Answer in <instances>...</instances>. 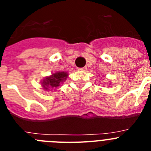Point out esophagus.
<instances>
[{"label":"esophagus","instance_id":"esophagus-1","mask_svg":"<svg viewBox=\"0 0 151 151\" xmlns=\"http://www.w3.org/2000/svg\"><path fill=\"white\" fill-rule=\"evenodd\" d=\"M78 70H80V71H86L87 70V66H85L83 68H80V69H78Z\"/></svg>","mask_w":151,"mask_h":151}]
</instances>
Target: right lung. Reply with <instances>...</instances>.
<instances>
[{
	"label": "right lung",
	"instance_id": "right-lung-1",
	"mask_svg": "<svg viewBox=\"0 0 151 151\" xmlns=\"http://www.w3.org/2000/svg\"><path fill=\"white\" fill-rule=\"evenodd\" d=\"M67 76L68 74L66 72H57L53 73L50 76L44 78L43 81L41 82V85L45 90H53L60 86V84L66 79Z\"/></svg>",
	"mask_w": 151,
	"mask_h": 151
}]
</instances>
